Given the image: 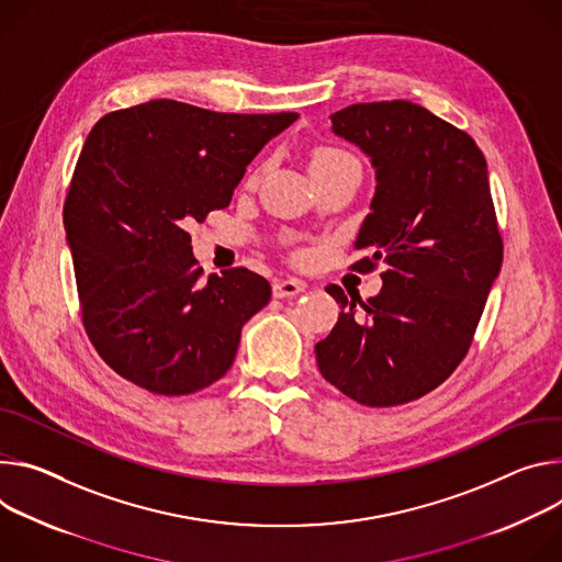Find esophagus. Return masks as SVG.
<instances>
[{
	"label": "esophagus",
	"mask_w": 562,
	"mask_h": 562,
	"mask_svg": "<svg viewBox=\"0 0 562 562\" xmlns=\"http://www.w3.org/2000/svg\"><path fill=\"white\" fill-rule=\"evenodd\" d=\"M303 290H305V283L299 281V279H279V281H274V285H272V292H274L277 299L294 296V294H299V292H303Z\"/></svg>",
	"instance_id": "34e87169"
}]
</instances>
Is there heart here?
<instances>
[{"mask_svg":"<svg viewBox=\"0 0 562 562\" xmlns=\"http://www.w3.org/2000/svg\"><path fill=\"white\" fill-rule=\"evenodd\" d=\"M344 158H350V156L339 151V149H333V147H322L313 156H310V171L322 169V167H330V165H335V162H339Z\"/></svg>","mask_w":562,"mask_h":562,"instance_id":"obj_1","label":"heart"}]
</instances>
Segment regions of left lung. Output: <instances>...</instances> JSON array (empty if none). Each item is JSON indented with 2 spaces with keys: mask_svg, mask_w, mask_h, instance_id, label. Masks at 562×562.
Listing matches in <instances>:
<instances>
[{
  "mask_svg": "<svg viewBox=\"0 0 562 562\" xmlns=\"http://www.w3.org/2000/svg\"><path fill=\"white\" fill-rule=\"evenodd\" d=\"M333 134L375 169L352 268L386 266L378 296L326 292L341 313L315 346L322 375L363 406L438 389L464 359L503 266L486 160L473 138L408 100L350 104Z\"/></svg>",
  "mask_w": 562,
  "mask_h": 562,
  "instance_id": "1",
  "label": "left lung"
}]
</instances>
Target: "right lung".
<instances>
[{"label":"right lung","instance_id":"obj_1","mask_svg":"<svg viewBox=\"0 0 562 562\" xmlns=\"http://www.w3.org/2000/svg\"><path fill=\"white\" fill-rule=\"evenodd\" d=\"M296 117L151 100L95 122L65 229L87 335L117 375L190 395L229 370L272 288L245 268L199 281L187 227L227 207L247 165Z\"/></svg>","mask_w":562,"mask_h":562}]
</instances>
